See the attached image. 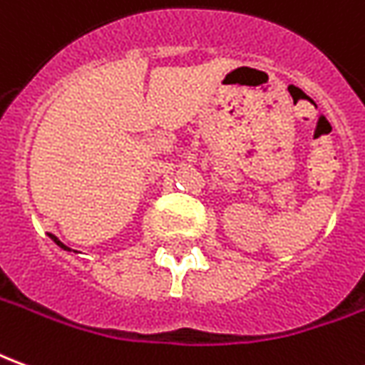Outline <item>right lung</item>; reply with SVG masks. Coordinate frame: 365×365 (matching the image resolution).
I'll use <instances>...</instances> for the list:
<instances>
[{
  "mask_svg": "<svg viewBox=\"0 0 365 365\" xmlns=\"http://www.w3.org/2000/svg\"><path fill=\"white\" fill-rule=\"evenodd\" d=\"M48 236H51V240H53L54 244L58 245V247H63V250H66V252H71V247H66V245H64L63 242H61V240H58V237H56V236H53V234H48Z\"/></svg>",
  "mask_w": 365,
  "mask_h": 365,
  "instance_id": "obj_1",
  "label": "right lung"
}]
</instances>
